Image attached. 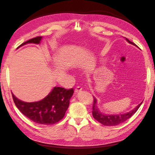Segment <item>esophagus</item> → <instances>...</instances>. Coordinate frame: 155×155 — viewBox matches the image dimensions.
Returning <instances> with one entry per match:
<instances>
[{"label":"esophagus","mask_w":155,"mask_h":155,"mask_svg":"<svg viewBox=\"0 0 155 155\" xmlns=\"http://www.w3.org/2000/svg\"><path fill=\"white\" fill-rule=\"evenodd\" d=\"M81 90H82V88L81 87H77V88H75L74 92L76 93H78V92H80Z\"/></svg>","instance_id":"obj_1"}]
</instances>
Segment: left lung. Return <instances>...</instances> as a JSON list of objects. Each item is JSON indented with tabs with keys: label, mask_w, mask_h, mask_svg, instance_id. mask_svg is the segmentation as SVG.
<instances>
[{
	"label": "left lung",
	"mask_w": 155,
	"mask_h": 155,
	"mask_svg": "<svg viewBox=\"0 0 155 155\" xmlns=\"http://www.w3.org/2000/svg\"><path fill=\"white\" fill-rule=\"evenodd\" d=\"M127 41L129 42V43L132 44L133 45H136L134 42L130 41L128 39L126 38ZM93 116L98 122H99L102 124L105 125V126H116V125L119 124L123 122L126 121L128 118H130L133 115L136 113L137 110L143 103V102L137 105L136 108H134L133 110H132L128 113H124V114H104L100 112V110L98 109L97 106V99L94 97H93Z\"/></svg>",
	"instance_id": "1"
}]
</instances>
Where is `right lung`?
Instances as JSON below:
<instances>
[{
  "label": "right lung",
  "mask_w": 155,
  "mask_h": 155,
  "mask_svg": "<svg viewBox=\"0 0 155 155\" xmlns=\"http://www.w3.org/2000/svg\"><path fill=\"white\" fill-rule=\"evenodd\" d=\"M41 38L42 37L32 38L20 47L27 43L39 44ZM73 93V88L65 89L62 87H54L43 99L34 103L20 101L12 93V96L16 107L29 119L38 124H53L64 117Z\"/></svg>",
  "instance_id": "right-lung-1"
}]
</instances>
